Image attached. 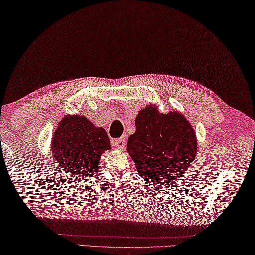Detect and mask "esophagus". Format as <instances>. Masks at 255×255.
I'll list each match as a JSON object with an SVG mask.
<instances>
[{"instance_id":"1","label":"esophagus","mask_w":255,"mask_h":255,"mask_svg":"<svg viewBox=\"0 0 255 255\" xmlns=\"http://www.w3.org/2000/svg\"><path fill=\"white\" fill-rule=\"evenodd\" d=\"M125 144H127V137H125V136L120 137V139L113 140V145H114L116 149L122 150V149L125 148Z\"/></svg>"}]
</instances>
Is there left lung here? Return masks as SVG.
I'll list each match as a JSON object with an SVG mask.
<instances>
[{
	"instance_id": "1",
	"label": "left lung",
	"mask_w": 255,
	"mask_h": 255,
	"mask_svg": "<svg viewBox=\"0 0 255 255\" xmlns=\"http://www.w3.org/2000/svg\"><path fill=\"white\" fill-rule=\"evenodd\" d=\"M198 142L193 128L181 113L161 114L149 105L135 119L128 152L137 174L150 185H162L183 176L194 160Z\"/></svg>"
}]
</instances>
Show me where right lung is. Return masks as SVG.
<instances>
[{
	"mask_svg": "<svg viewBox=\"0 0 255 255\" xmlns=\"http://www.w3.org/2000/svg\"><path fill=\"white\" fill-rule=\"evenodd\" d=\"M110 149L107 132L80 115L63 118L52 139L53 158L62 172L73 178L93 176L102 153Z\"/></svg>",
	"mask_w": 255,
	"mask_h": 255,
	"instance_id": "obj_1",
	"label": "right lung"
}]
</instances>
